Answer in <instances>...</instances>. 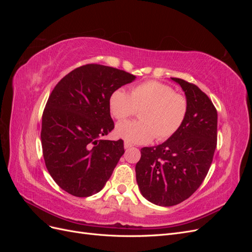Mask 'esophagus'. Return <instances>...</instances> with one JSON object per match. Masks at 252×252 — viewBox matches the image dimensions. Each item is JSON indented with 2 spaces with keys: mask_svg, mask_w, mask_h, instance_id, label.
Masks as SVG:
<instances>
[{
  "mask_svg": "<svg viewBox=\"0 0 252 252\" xmlns=\"http://www.w3.org/2000/svg\"><path fill=\"white\" fill-rule=\"evenodd\" d=\"M131 147H132V144L128 143V142H125V143H124V148H125V149H129V148H131Z\"/></svg>",
  "mask_w": 252,
  "mask_h": 252,
  "instance_id": "esophagus-1",
  "label": "esophagus"
}]
</instances>
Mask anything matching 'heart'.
<instances>
[{
  "instance_id": "b5f03b06",
  "label": "heart",
  "mask_w": 252,
  "mask_h": 252,
  "mask_svg": "<svg viewBox=\"0 0 252 252\" xmlns=\"http://www.w3.org/2000/svg\"><path fill=\"white\" fill-rule=\"evenodd\" d=\"M111 116L119 121L133 116L140 110L141 121L121 122L116 133L130 144H147L163 141L177 132L184 122L188 103L186 97L166 84L148 81L131 88L130 94L117 89L109 96Z\"/></svg>"
}]
</instances>
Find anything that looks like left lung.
Here are the masks:
<instances>
[{"mask_svg":"<svg viewBox=\"0 0 252 252\" xmlns=\"http://www.w3.org/2000/svg\"><path fill=\"white\" fill-rule=\"evenodd\" d=\"M170 79L184 91L186 118L168 140L142 148L135 165L142 195L163 207L185 201L201 186L217 147L218 112L209 97L194 84Z\"/></svg>","mask_w":252,"mask_h":252,"instance_id":"left-lung-1","label":"left lung"}]
</instances>
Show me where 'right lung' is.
<instances>
[{
	"label": "right lung",
	"mask_w": 252,
	"mask_h": 252,
	"mask_svg": "<svg viewBox=\"0 0 252 252\" xmlns=\"http://www.w3.org/2000/svg\"><path fill=\"white\" fill-rule=\"evenodd\" d=\"M135 75L104 65L88 64L61 80L43 112L41 141L47 170L74 196L101 191L124 155L122 140H102L114 128L109 96Z\"/></svg>",
	"instance_id": "1"
}]
</instances>
